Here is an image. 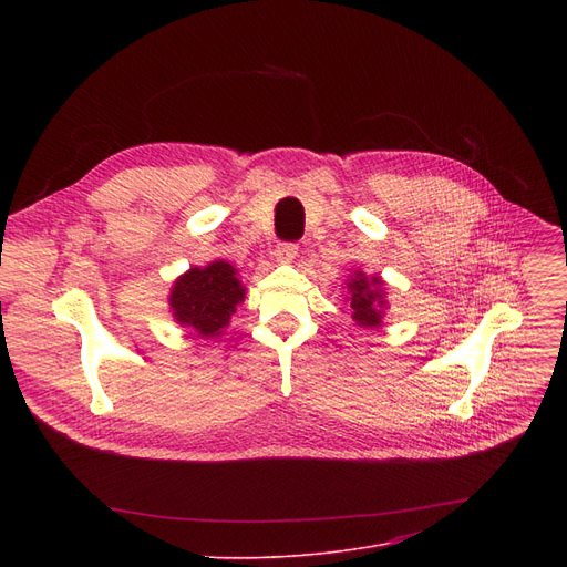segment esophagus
Wrapping results in <instances>:
<instances>
[{"instance_id":"obj_1","label":"esophagus","mask_w":567,"mask_h":567,"mask_svg":"<svg viewBox=\"0 0 567 567\" xmlns=\"http://www.w3.org/2000/svg\"><path fill=\"white\" fill-rule=\"evenodd\" d=\"M274 255H276V261L291 264L296 259V255H299V246H296V244H278Z\"/></svg>"}]
</instances>
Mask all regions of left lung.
I'll return each mask as SVG.
<instances>
[{
	"label": "left lung",
	"instance_id": "1",
	"mask_svg": "<svg viewBox=\"0 0 567 567\" xmlns=\"http://www.w3.org/2000/svg\"><path fill=\"white\" fill-rule=\"evenodd\" d=\"M347 301L351 306L353 321L361 329H377V326H381L385 310L383 280L377 276L368 278L363 271H353V276L347 280Z\"/></svg>",
	"mask_w": 567,
	"mask_h": 567
}]
</instances>
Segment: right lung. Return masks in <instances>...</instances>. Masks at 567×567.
Masks as SVG:
<instances>
[{"instance_id": "add662e5", "label": "right lung", "mask_w": 567, "mask_h": 567, "mask_svg": "<svg viewBox=\"0 0 567 567\" xmlns=\"http://www.w3.org/2000/svg\"><path fill=\"white\" fill-rule=\"evenodd\" d=\"M244 299L246 287L236 278V268L216 259L208 266H193L176 278L169 291V310L176 323L190 326L202 338H216Z\"/></svg>"}]
</instances>
